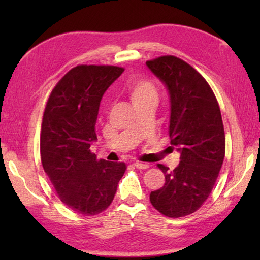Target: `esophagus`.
<instances>
[{"instance_id":"obj_1","label":"esophagus","mask_w":260,"mask_h":260,"mask_svg":"<svg viewBox=\"0 0 260 260\" xmlns=\"http://www.w3.org/2000/svg\"><path fill=\"white\" fill-rule=\"evenodd\" d=\"M133 165H134L136 169H139V170H146V169L150 168V165H148V164L141 163V162H135Z\"/></svg>"}]
</instances>
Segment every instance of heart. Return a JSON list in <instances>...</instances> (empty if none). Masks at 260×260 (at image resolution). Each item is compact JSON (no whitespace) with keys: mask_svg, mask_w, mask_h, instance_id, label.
<instances>
[{"mask_svg":"<svg viewBox=\"0 0 260 260\" xmlns=\"http://www.w3.org/2000/svg\"><path fill=\"white\" fill-rule=\"evenodd\" d=\"M126 93L134 106L145 103H156L157 91L153 82L146 79L131 81L126 87Z\"/></svg>","mask_w":260,"mask_h":260,"instance_id":"b5f03b06","label":"heart"}]
</instances>
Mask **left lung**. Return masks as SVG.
<instances>
[{
    "label": "left lung",
    "instance_id": "obj_1",
    "mask_svg": "<svg viewBox=\"0 0 260 260\" xmlns=\"http://www.w3.org/2000/svg\"><path fill=\"white\" fill-rule=\"evenodd\" d=\"M146 66L169 91V135L181 159L173 171L157 164L165 183L151 192L150 200L167 217H184L207 200L221 170L225 151L221 113L206 79L183 60L164 56Z\"/></svg>",
    "mask_w": 260,
    "mask_h": 260
}]
</instances>
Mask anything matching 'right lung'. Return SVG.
Listing matches in <instances>:
<instances>
[{
  "mask_svg": "<svg viewBox=\"0 0 260 260\" xmlns=\"http://www.w3.org/2000/svg\"><path fill=\"white\" fill-rule=\"evenodd\" d=\"M123 71L114 66H77L48 99L40 137L42 167L60 200L77 213L106 210L125 173V163L97 161L90 152L102 98Z\"/></svg>",
  "mask_w": 260,
  "mask_h": 260,
  "instance_id": "right-lung-1",
  "label": "right lung"
}]
</instances>
